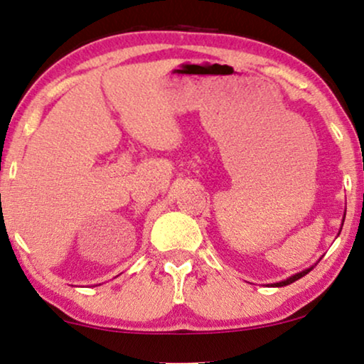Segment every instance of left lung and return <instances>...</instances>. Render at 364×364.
<instances>
[{
	"label": "left lung",
	"instance_id": "left-lung-1",
	"mask_svg": "<svg viewBox=\"0 0 364 364\" xmlns=\"http://www.w3.org/2000/svg\"><path fill=\"white\" fill-rule=\"evenodd\" d=\"M345 215H346V212H345ZM315 265H316V263H315ZM315 265H313V267H315ZM313 267L306 268V270H303V272H300V273H296V275H293V277H290V278H287V280H283V282H278V283H273L272 287H285V285H290V283L296 282V280H300L301 277H305L308 272H311V270H313Z\"/></svg>",
	"mask_w": 364,
	"mask_h": 364
}]
</instances>
